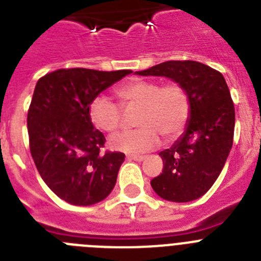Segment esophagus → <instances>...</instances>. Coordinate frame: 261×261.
Returning a JSON list of instances; mask_svg holds the SVG:
<instances>
[{
    "mask_svg": "<svg viewBox=\"0 0 261 261\" xmlns=\"http://www.w3.org/2000/svg\"><path fill=\"white\" fill-rule=\"evenodd\" d=\"M126 158L129 159V161H137V162H142L146 156L145 155H126Z\"/></svg>",
    "mask_w": 261,
    "mask_h": 261,
    "instance_id": "34e87169",
    "label": "esophagus"
}]
</instances>
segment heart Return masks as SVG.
<instances>
[{
    "mask_svg": "<svg viewBox=\"0 0 261 261\" xmlns=\"http://www.w3.org/2000/svg\"><path fill=\"white\" fill-rule=\"evenodd\" d=\"M124 111H135L133 130H125L110 138L111 147L126 154H141L156 146L159 136L163 141L176 140L186 130L191 117V98L177 81L161 84L156 80L132 78L115 89ZM119 105L106 96H96L89 106L91 123L107 133L123 125L124 112Z\"/></svg>",
    "mask_w": 261,
    "mask_h": 261,
    "instance_id": "obj_1",
    "label": "heart"
}]
</instances>
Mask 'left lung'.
<instances>
[{
	"mask_svg": "<svg viewBox=\"0 0 261 261\" xmlns=\"http://www.w3.org/2000/svg\"><path fill=\"white\" fill-rule=\"evenodd\" d=\"M137 74L165 75L180 82L190 94L192 108L186 133L159 153L163 170L150 184L168 201L199 199L217 180L232 146L235 110L225 78L192 60L166 61Z\"/></svg>",
	"mask_w": 261,
	"mask_h": 261,
	"instance_id": "1",
	"label": "left lung"
}]
</instances>
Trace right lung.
Returning <instances> with one entry per match:
<instances>
[{"instance_id":"obj_1","label":"right lung","mask_w":261,"mask_h":261,"mask_svg":"<svg viewBox=\"0 0 261 261\" xmlns=\"http://www.w3.org/2000/svg\"><path fill=\"white\" fill-rule=\"evenodd\" d=\"M129 73L57 69L36 84L27 114L30 151L41 179L69 204H96L114 190L125 154L102 151L106 137L94 128L89 106Z\"/></svg>"}]
</instances>
